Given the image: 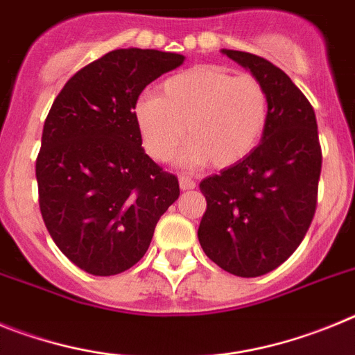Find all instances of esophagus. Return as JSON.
Masks as SVG:
<instances>
[{
	"instance_id": "1",
	"label": "esophagus",
	"mask_w": 355,
	"mask_h": 355,
	"mask_svg": "<svg viewBox=\"0 0 355 355\" xmlns=\"http://www.w3.org/2000/svg\"><path fill=\"white\" fill-rule=\"evenodd\" d=\"M180 187L181 190H193V188H196V181H193L192 178H188V175H181Z\"/></svg>"
}]
</instances>
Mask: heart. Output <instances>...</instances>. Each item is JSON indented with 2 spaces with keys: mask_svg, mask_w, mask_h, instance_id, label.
Wrapping results in <instances>:
<instances>
[{
  "mask_svg": "<svg viewBox=\"0 0 355 355\" xmlns=\"http://www.w3.org/2000/svg\"><path fill=\"white\" fill-rule=\"evenodd\" d=\"M268 115L270 99L263 81L220 65L178 72L159 85L158 97L146 96L135 106V121L153 158L171 162L187 135L184 159L216 168L252 153Z\"/></svg>",
  "mask_w": 355,
  "mask_h": 355,
  "instance_id": "obj_1",
  "label": "heart"
}]
</instances>
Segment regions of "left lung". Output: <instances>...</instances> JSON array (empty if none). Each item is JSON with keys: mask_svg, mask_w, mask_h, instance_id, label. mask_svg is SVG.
I'll return each instance as SVG.
<instances>
[{"mask_svg": "<svg viewBox=\"0 0 355 355\" xmlns=\"http://www.w3.org/2000/svg\"><path fill=\"white\" fill-rule=\"evenodd\" d=\"M222 53L263 81L270 115L250 155L200 181L206 211L197 234L222 270L258 277L283 265L311 225L322 147L315 110L286 72L258 55Z\"/></svg>", "mask_w": 355, "mask_h": 355, "instance_id": "left-lung-1", "label": "left lung"}]
</instances>
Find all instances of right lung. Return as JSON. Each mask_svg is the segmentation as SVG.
I'll return each mask as SVG.
<instances>
[{
  "mask_svg": "<svg viewBox=\"0 0 355 355\" xmlns=\"http://www.w3.org/2000/svg\"><path fill=\"white\" fill-rule=\"evenodd\" d=\"M183 55L115 49L85 65L56 96L35 174L44 224L81 270L115 275L142 259L180 183L142 149L139 96Z\"/></svg>",
  "mask_w": 355,
  "mask_h": 355,
  "instance_id": "right-lung-1",
  "label": "right lung"
}]
</instances>
